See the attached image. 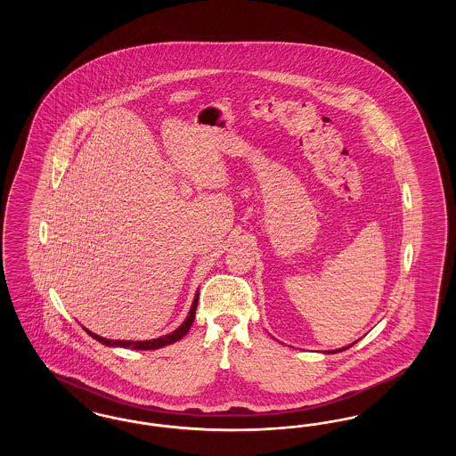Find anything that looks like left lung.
<instances>
[{"label": "left lung", "mask_w": 456, "mask_h": 456, "mask_svg": "<svg viewBox=\"0 0 456 456\" xmlns=\"http://www.w3.org/2000/svg\"><path fill=\"white\" fill-rule=\"evenodd\" d=\"M354 344H357V340H355ZM354 344H348V346H346V347L335 348V350H326V354H338V352H344V350H347V348L352 347Z\"/></svg>", "instance_id": "1"}]
</instances>
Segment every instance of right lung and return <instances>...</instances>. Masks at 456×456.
Returning <instances> with one entry per match:
<instances>
[{"instance_id":"1","label":"right lung","mask_w":456,"mask_h":456,"mask_svg":"<svg viewBox=\"0 0 456 456\" xmlns=\"http://www.w3.org/2000/svg\"><path fill=\"white\" fill-rule=\"evenodd\" d=\"M196 305H198V292L195 294V299H193V304H191V307H190V313H188L186 320L179 325V328H175L174 331L167 333V335H162V337H159V338H152V340H136V342H134V340H110V338H104V337H99V335L92 333L87 328H84V330L87 331L92 338H95L97 342H101L102 346H108V347H125L133 348V350H155V348L171 346L174 342L181 340V338L190 331V328H191L193 322H195Z\"/></svg>"}]
</instances>
